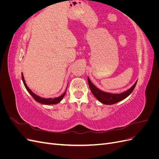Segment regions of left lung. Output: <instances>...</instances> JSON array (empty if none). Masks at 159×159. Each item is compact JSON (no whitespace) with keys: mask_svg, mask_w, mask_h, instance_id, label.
Returning <instances> with one entry per match:
<instances>
[{"mask_svg":"<svg viewBox=\"0 0 159 159\" xmlns=\"http://www.w3.org/2000/svg\"><path fill=\"white\" fill-rule=\"evenodd\" d=\"M88 81L91 93H93V95L99 102L105 105H112L114 103H116L127 98L128 96L132 93V91H133L134 88H135L137 82V80L136 82L134 84V85L131 88H129L127 91H124V92L120 93H111L105 92V91L101 90L100 89L96 87V86L91 82L89 77H88Z\"/></svg>","mask_w":159,"mask_h":159,"instance_id":"8db88e82","label":"left lung"}]
</instances>
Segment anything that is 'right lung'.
<instances>
[{"mask_svg":"<svg viewBox=\"0 0 159 159\" xmlns=\"http://www.w3.org/2000/svg\"><path fill=\"white\" fill-rule=\"evenodd\" d=\"M22 80L23 81V84L25 85L26 89H27V91L29 92V93L32 96V98L34 99L37 102L42 103V104H44V105H54V104H57L59 102H61V100L63 99V98L64 97V95L66 93V91H67V88H66V91L65 92L61 94L59 97H57V98H42L39 95H37L36 94H35L33 92V91L28 87L27 84H26V81L25 80V78H24L23 76V74L22 73Z\"/></svg>","mask_w":159,"mask_h":159,"instance_id":"add662e5","label":"right lung"}]
</instances>
